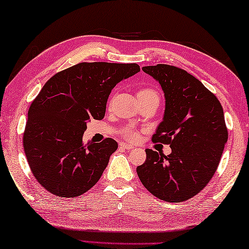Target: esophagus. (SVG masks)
Wrapping results in <instances>:
<instances>
[{
	"instance_id": "1",
	"label": "esophagus",
	"mask_w": 249,
	"mask_h": 249,
	"mask_svg": "<svg viewBox=\"0 0 249 249\" xmlns=\"http://www.w3.org/2000/svg\"><path fill=\"white\" fill-rule=\"evenodd\" d=\"M120 148L124 149V150H131V149H133V145L127 144V143H124V142H121V143H120Z\"/></svg>"
}]
</instances>
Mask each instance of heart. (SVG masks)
I'll list each match as a JSON object with an SVG mask.
<instances>
[{
    "label": "heart",
    "instance_id": "b5f03b06",
    "mask_svg": "<svg viewBox=\"0 0 249 249\" xmlns=\"http://www.w3.org/2000/svg\"><path fill=\"white\" fill-rule=\"evenodd\" d=\"M138 98H144V97H159L158 96V92L154 90L153 88H141L139 89V91H138ZM121 136L125 138L127 140H130V141H134L137 140L138 138V130L132 127V125H127V127L122 128L121 129Z\"/></svg>",
    "mask_w": 249,
    "mask_h": 249
}]
</instances>
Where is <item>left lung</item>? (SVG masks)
<instances>
[{
    "label": "left lung",
    "instance_id": "1",
    "mask_svg": "<svg viewBox=\"0 0 249 249\" xmlns=\"http://www.w3.org/2000/svg\"><path fill=\"white\" fill-rule=\"evenodd\" d=\"M142 69L159 81L165 96L164 118L151 140L170 144L172 152L165 156L146 149L138 177L156 197L186 201L204 189L221 161L228 138L223 107L184 69L165 64Z\"/></svg>",
    "mask_w": 249,
    "mask_h": 249
}]
</instances>
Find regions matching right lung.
<instances>
[{
  "mask_svg": "<svg viewBox=\"0 0 249 249\" xmlns=\"http://www.w3.org/2000/svg\"><path fill=\"white\" fill-rule=\"evenodd\" d=\"M140 71L137 64L79 63L44 85L28 109L24 152L33 175L48 192L76 197L99 181L117 141L84 143L91 119L105 117L112 88Z\"/></svg>",
  "mask_w": 249,
  "mask_h": 249,
  "instance_id": "obj_1",
  "label": "right lung"
}]
</instances>
